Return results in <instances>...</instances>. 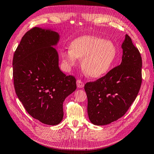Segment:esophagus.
<instances>
[{
	"instance_id": "obj_1",
	"label": "esophagus",
	"mask_w": 154,
	"mask_h": 154,
	"mask_svg": "<svg viewBox=\"0 0 154 154\" xmlns=\"http://www.w3.org/2000/svg\"><path fill=\"white\" fill-rule=\"evenodd\" d=\"M77 86L78 88H82L84 87V83L83 81H82L80 79H78L77 81Z\"/></svg>"
}]
</instances>
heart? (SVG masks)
I'll use <instances>...</instances> for the list:
<instances>
[{
  "label": "heart",
  "mask_w": 154,
  "mask_h": 154,
  "mask_svg": "<svg viewBox=\"0 0 154 154\" xmlns=\"http://www.w3.org/2000/svg\"><path fill=\"white\" fill-rule=\"evenodd\" d=\"M117 54L113 42L91 35L78 37L71 42L70 49L61 53L63 65L67 68L75 66L78 58H82L85 73L92 78L99 77L112 67Z\"/></svg>",
  "instance_id": "heart-1"
}]
</instances>
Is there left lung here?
<instances>
[{
  "mask_svg": "<svg viewBox=\"0 0 154 154\" xmlns=\"http://www.w3.org/2000/svg\"><path fill=\"white\" fill-rule=\"evenodd\" d=\"M122 61L106 75L85 85L91 122L105 125L123 117L140 91L142 58L128 35L123 42Z\"/></svg>",
  "mask_w": 154,
  "mask_h": 154,
  "instance_id": "1",
  "label": "left lung"
}]
</instances>
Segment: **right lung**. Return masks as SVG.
<instances>
[{
    "mask_svg": "<svg viewBox=\"0 0 154 154\" xmlns=\"http://www.w3.org/2000/svg\"><path fill=\"white\" fill-rule=\"evenodd\" d=\"M59 34L35 27L21 38L13 58L16 93L31 116L41 123L56 125L63 117V103L76 90V79L66 75L58 66L53 47Z\"/></svg>",
    "mask_w": 154,
    "mask_h": 154,
    "instance_id": "obj_1",
    "label": "right lung"
}]
</instances>
